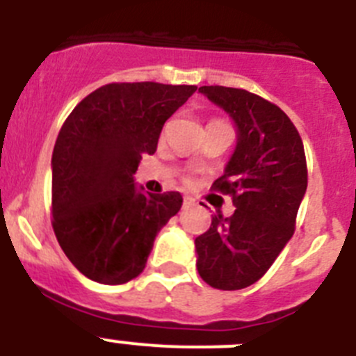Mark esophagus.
Returning <instances> with one entry per match:
<instances>
[{
    "label": "esophagus",
    "mask_w": 356,
    "mask_h": 356,
    "mask_svg": "<svg viewBox=\"0 0 356 356\" xmlns=\"http://www.w3.org/2000/svg\"><path fill=\"white\" fill-rule=\"evenodd\" d=\"M194 205V200L193 197H185L184 200V209H188V207Z\"/></svg>",
    "instance_id": "1"
}]
</instances>
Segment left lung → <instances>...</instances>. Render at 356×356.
I'll list each match as a JSON object with an SVG mask.
<instances>
[{
  "label": "left lung",
  "mask_w": 356,
  "mask_h": 356,
  "mask_svg": "<svg viewBox=\"0 0 356 356\" xmlns=\"http://www.w3.org/2000/svg\"><path fill=\"white\" fill-rule=\"evenodd\" d=\"M234 121L237 144L216 191L234 196L235 212L212 216L196 237V267L207 284L238 291L262 278L294 234L307 193L301 137L284 110L244 89L200 87Z\"/></svg>",
  "instance_id": "1"
}]
</instances>
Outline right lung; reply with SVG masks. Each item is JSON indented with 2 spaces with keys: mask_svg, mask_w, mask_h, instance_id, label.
Instances as JSON below:
<instances>
[{
  "mask_svg": "<svg viewBox=\"0 0 356 356\" xmlns=\"http://www.w3.org/2000/svg\"><path fill=\"white\" fill-rule=\"evenodd\" d=\"M196 85L108 83L65 119L51 156L53 229L83 276L127 284L146 267L156 234L178 213L180 193L146 194L135 184L163 122Z\"/></svg>",
  "mask_w": 356,
  "mask_h": 356,
  "instance_id": "right-lung-1",
  "label": "right lung"
}]
</instances>
